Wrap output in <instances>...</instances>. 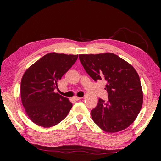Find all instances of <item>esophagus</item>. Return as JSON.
<instances>
[{
  "label": "esophagus",
  "mask_w": 161,
  "mask_h": 161,
  "mask_svg": "<svg viewBox=\"0 0 161 161\" xmlns=\"http://www.w3.org/2000/svg\"><path fill=\"white\" fill-rule=\"evenodd\" d=\"M73 99H74L76 100V101H78V100H80V99H82V97H80L75 96V97H73Z\"/></svg>",
  "instance_id": "obj_1"
}]
</instances>
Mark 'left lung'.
<instances>
[{
    "label": "left lung",
    "mask_w": 161,
    "mask_h": 161,
    "mask_svg": "<svg viewBox=\"0 0 161 161\" xmlns=\"http://www.w3.org/2000/svg\"><path fill=\"white\" fill-rule=\"evenodd\" d=\"M79 58L94 81L104 80L108 100L99 99L92 118L103 131L126 129L138 116L143 104L139 76L131 64L114 53L81 54Z\"/></svg>",
    "instance_id": "1"
}]
</instances>
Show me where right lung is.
I'll return each instance as SVG.
<instances>
[{
	"mask_svg": "<svg viewBox=\"0 0 161 161\" xmlns=\"http://www.w3.org/2000/svg\"><path fill=\"white\" fill-rule=\"evenodd\" d=\"M78 55L50 53L38 59L22 77L20 97L29 119L49 128L63 120L72 107L67 98L54 92L58 81L77 59Z\"/></svg>",
	"mask_w": 161,
	"mask_h": 161,
	"instance_id": "right-lung-1",
	"label": "right lung"
}]
</instances>
